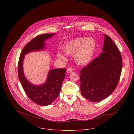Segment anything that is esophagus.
Listing matches in <instances>:
<instances>
[{"instance_id":"1","label":"esophagus","mask_w":134,"mask_h":134,"mask_svg":"<svg viewBox=\"0 0 134 134\" xmlns=\"http://www.w3.org/2000/svg\"><path fill=\"white\" fill-rule=\"evenodd\" d=\"M74 71V69L72 68H69L67 70H66V72L69 73H71L72 72H73Z\"/></svg>"}]
</instances>
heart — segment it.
<instances>
[{"instance_id":"heart-1","label":"heart","mask_w":134,"mask_h":134,"mask_svg":"<svg viewBox=\"0 0 134 134\" xmlns=\"http://www.w3.org/2000/svg\"><path fill=\"white\" fill-rule=\"evenodd\" d=\"M96 49V40L92 38H77L66 43L63 47V51L68 55H73L77 63L86 65L89 63L94 56ZM58 57L64 61L66 57L58 52Z\"/></svg>"}]
</instances>
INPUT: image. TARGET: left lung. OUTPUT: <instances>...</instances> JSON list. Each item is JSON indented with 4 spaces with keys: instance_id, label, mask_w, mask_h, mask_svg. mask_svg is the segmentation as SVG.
Listing matches in <instances>:
<instances>
[{
    "instance_id": "obj_1",
    "label": "left lung",
    "mask_w": 134,
    "mask_h": 134,
    "mask_svg": "<svg viewBox=\"0 0 134 134\" xmlns=\"http://www.w3.org/2000/svg\"><path fill=\"white\" fill-rule=\"evenodd\" d=\"M103 53L81 69V93L87 99L97 102L110 96L121 76L122 58L114 41L105 35Z\"/></svg>"
}]
</instances>
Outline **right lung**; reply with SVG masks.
<instances>
[{"label":"right lung","mask_w":134,"mask_h":134,"mask_svg":"<svg viewBox=\"0 0 134 134\" xmlns=\"http://www.w3.org/2000/svg\"><path fill=\"white\" fill-rule=\"evenodd\" d=\"M55 34H42L31 40L23 48L19 56L18 63V75L23 89L28 97L34 102L41 106H47L57 97L62 82L65 76V68L49 71L46 81L41 86H34L24 76L23 61L25 55L44 48L45 41L52 37Z\"/></svg>","instance_id":"add662e5"}]
</instances>
